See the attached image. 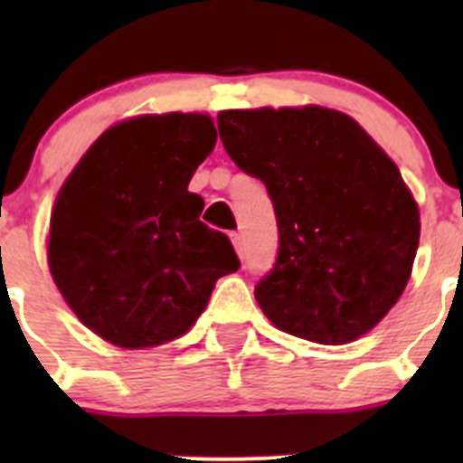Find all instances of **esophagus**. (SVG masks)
Listing matches in <instances>:
<instances>
[{"label": "esophagus", "mask_w": 463, "mask_h": 463, "mask_svg": "<svg viewBox=\"0 0 463 463\" xmlns=\"http://www.w3.org/2000/svg\"><path fill=\"white\" fill-rule=\"evenodd\" d=\"M229 239H232V243H234L236 252H239V255H243V236H241L239 232H232V234H229Z\"/></svg>", "instance_id": "esophagus-1"}]
</instances>
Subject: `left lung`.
<instances>
[{"instance_id": "8db88e82", "label": "left lung", "mask_w": 463, "mask_h": 463, "mask_svg": "<svg viewBox=\"0 0 463 463\" xmlns=\"http://www.w3.org/2000/svg\"><path fill=\"white\" fill-rule=\"evenodd\" d=\"M227 155L267 185L278 257L255 298L292 336L341 345L373 329L406 289L420 211L359 122L322 106L222 110Z\"/></svg>"}]
</instances>
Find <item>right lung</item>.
<instances>
[{
  "label": "right lung",
  "instance_id": "right-lung-1",
  "mask_svg": "<svg viewBox=\"0 0 463 463\" xmlns=\"http://www.w3.org/2000/svg\"><path fill=\"white\" fill-rule=\"evenodd\" d=\"M202 113L138 116L90 146L55 199L48 267L69 308L113 345L183 336L218 278L241 267L232 241L199 220L187 192L215 148Z\"/></svg>",
  "mask_w": 463,
  "mask_h": 463
}]
</instances>
